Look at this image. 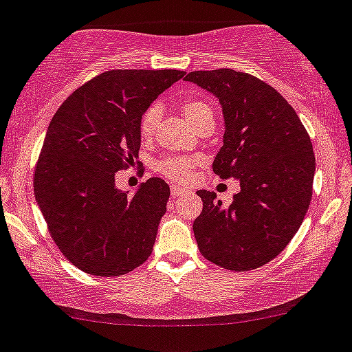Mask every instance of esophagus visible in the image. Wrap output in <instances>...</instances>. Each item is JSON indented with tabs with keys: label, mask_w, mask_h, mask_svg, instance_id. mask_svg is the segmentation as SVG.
<instances>
[{
	"label": "esophagus",
	"mask_w": 352,
	"mask_h": 352,
	"mask_svg": "<svg viewBox=\"0 0 352 352\" xmlns=\"http://www.w3.org/2000/svg\"><path fill=\"white\" fill-rule=\"evenodd\" d=\"M170 194H172L173 197H179V195L187 194V190H186V188L179 187V186H172V187H170Z\"/></svg>",
	"instance_id": "34e87169"
}]
</instances>
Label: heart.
I'll list each match as a JSON object with an SVG mask.
<instances>
[{"label": "heart", "instance_id": "b5f03b06", "mask_svg": "<svg viewBox=\"0 0 352 352\" xmlns=\"http://www.w3.org/2000/svg\"><path fill=\"white\" fill-rule=\"evenodd\" d=\"M182 114L190 124L195 128L202 124L204 121H214V111L207 104L206 101L197 98L186 99L180 106ZM158 120H160V108L157 104H151L143 111L138 121V131L142 138H151L157 128ZM202 162L201 157H187V155H166L162 160L157 162L155 168L165 175L166 179L173 180V182H186L190 177L192 168Z\"/></svg>", "mask_w": 352, "mask_h": 352}]
</instances>
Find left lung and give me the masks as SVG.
Wrapping results in <instances>:
<instances>
[{
    "label": "left lung",
    "mask_w": 352,
    "mask_h": 352,
    "mask_svg": "<svg viewBox=\"0 0 352 352\" xmlns=\"http://www.w3.org/2000/svg\"><path fill=\"white\" fill-rule=\"evenodd\" d=\"M186 80L219 98L226 131L212 170L241 186L229 207L214 192H197L204 204L194 221L199 251L221 268L256 270L278 256L303 223L316 173L312 142L287 99L251 74L195 70Z\"/></svg>",
    "instance_id": "8db88e82"
}]
</instances>
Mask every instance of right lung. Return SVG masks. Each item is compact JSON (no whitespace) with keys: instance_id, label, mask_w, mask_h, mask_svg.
<instances>
[{"instance_id":"right-lung-1","label":"right lung","mask_w":352,"mask_h":352,"mask_svg":"<svg viewBox=\"0 0 352 352\" xmlns=\"http://www.w3.org/2000/svg\"><path fill=\"white\" fill-rule=\"evenodd\" d=\"M184 74L106 70L77 87L52 118L33 190L60 253L89 275H124L153 251L170 187L151 177L128 195L114 187V175L140 165V116Z\"/></svg>"}]
</instances>
